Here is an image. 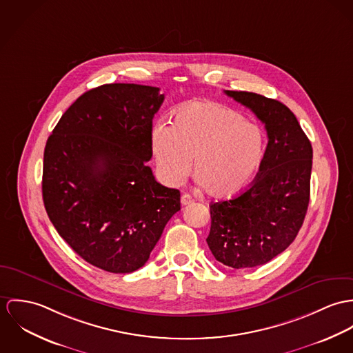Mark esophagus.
<instances>
[{
	"label": "esophagus",
	"instance_id": "34e87169",
	"mask_svg": "<svg viewBox=\"0 0 353 353\" xmlns=\"http://www.w3.org/2000/svg\"><path fill=\"white\" fill-rule=\"evenodd\" d=\"M192 201H194L192 196L188 195V194H184V195L181 196V204H183V205H188V204H191Z\"/></svg>",
	"mask_w": 353,
	"mask_h": 353
}]
</instances>
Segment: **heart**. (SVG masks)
<instances>
[{
    "mask_svg": "<svg viewBox=\"0 0 353 353\" xmlns=\"http://www.w3.org/2000/svg\"><path fill=\"white\" fill-rule=\"evenodd\" d=\"M152 148L158 173L179 185L192 169L210 195L239 192L257 172L264 154L261 128L233 108L214 101H192L173 115L172 125L157 123Z\"/></svg>",
    "mask_w": 353,
    "mask_h": 353,
    "instance_id": "b5f03b06",
    "label": "heart"
}]
</instances>
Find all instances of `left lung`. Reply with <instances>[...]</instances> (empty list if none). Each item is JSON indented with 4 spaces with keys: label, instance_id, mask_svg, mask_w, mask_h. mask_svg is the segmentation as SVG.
<instances>
[{
    "label": "left lung",
    "instance_id": "1",
    "mask_svg": "<svg viewBox=\"0 0 353 353\" xmlns=\"http://www.w3.org/2000/svg\"><path fill=\"white\" fill-rule=\"evenodd\" d=\"M265 124L268 145L250 187L234 199L211 203L207 243L234 270L270 263L301 230L310 200L313 148L283 103L252 92L225 90Z\"/></svg>",
    "mask_w": 353,
    "mask_h": 353
}]
</instances>
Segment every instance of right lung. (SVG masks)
<instances>
[{
	"label": "right lung",
	"mask_w": 353,
	"mask_h": 353,
	"mask_svg": "<svg viewBox=\"0 0 353 353\" xmlns=\"http://www.w3.org/2000/svg\"><path fill=\"white\" fill-rule=\"evenodd\" d=\"M162 101L156 86L101 85L79 96L46 143L47 215L79 257L107 272L143 267L180 210V191L146 165Z\"/></svg>",
	"instance_id": "1"
}]
</instances>
